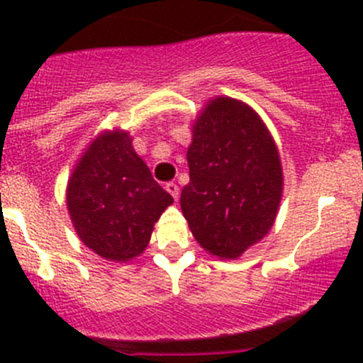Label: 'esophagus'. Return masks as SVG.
I'll list each match as a JSON object with an SVG mask.
<instances>
[{
    "mask_svg": "<svg viewBox=\"0 0 363 363\" xmlns=\"http://www.w3.org/2000/svg\"><path fill=\"white\" fill-rule=\"evenodd\" d=\"M164 189L174 196V200H179V186L175 184V182H168V184L164 186Z\"/></svg>",
    "mask_w": 363,
    "mask_h": 363,
    "instance_id": "1",
    "label": "esophagus"
}]
</instances>
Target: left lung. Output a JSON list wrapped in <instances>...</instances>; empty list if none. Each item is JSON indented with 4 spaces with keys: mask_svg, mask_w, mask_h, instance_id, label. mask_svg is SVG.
<instances>
[{
    "mask_svg": "<svg viewBox=\"0 0 363 363\" xmlns=\"http://www.w3.org/2000/svg\"><path fill=\"white\" fill-rule=\"evenodd\" d=\"M181 208L196 242L237 258L269 233L283 193L276 144L255 111L216 98L193 128Z\"/></svg>",
    "mask_w": 363,
    "mask_h": 363,
    "instance_id": "1",
    "label": "left lung"
}]
</instances>
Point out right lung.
Masks as SVG:
<instances>
[{"label": "right lung", "instance_id": "add662e5", "mask_svg": "<svg viewBox=\"0 0 363 363\" xmlns=\"http://www.w3.org/2000/svg\"><path fill=\"white\" fill-rule=\"evenodd\" d=\"M174 199L152 179L126 131L89 145L68 182L67 203L80 240L101 258L128 262L147 247L155 223Z\"/></svg>", "mask_w": 363, "mask_h": 363}]
</instances>
